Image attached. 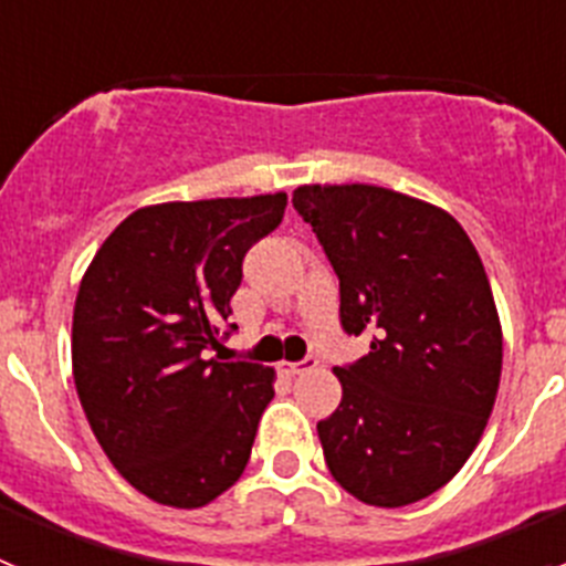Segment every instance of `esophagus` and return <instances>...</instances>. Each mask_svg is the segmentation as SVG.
I'll use <instances>...</instances> for the list:
<instances>
[{
	"label": "esophagus",
	"instance_id": "esophagus-1",
	"mask_svg": "<svg viewBox=\"0 0 566 566\" xmlns=\"http://www.w3.org/2000/svg\"><path fill=\"white\" fill-rule=\"evenodd\" d=\"M317 368V357H306V359H300V363H280V371H286V374H306V371H314Z\"/></svg>",
	"mask_w": 566,
	"mask_h": 566
}]
</instances>
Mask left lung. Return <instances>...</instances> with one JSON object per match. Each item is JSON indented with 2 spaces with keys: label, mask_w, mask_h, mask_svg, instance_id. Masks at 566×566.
Returning <instances> with one entry per match:
<instances>
[{
  "label": "left lung",
  "mask_w": 566,
  "mask_h": 566,
  "mask_svg": "<svg viewBox=\"0 0 566 566\" xmlns=\"http://www.w3.org/2000/svg\"><path fill=\"white\" fill-rule=\"evenodd\" d=\"M339 277L345 334L371 352L337 365L343 399L317 433L332 476L374 507H405L459 473L502 377V326L482 258L457 218L371 184L297 187Z\"/></svg>",
  "instance_id": "obj_1"
}]
</instances>
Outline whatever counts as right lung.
<instances>
[{
    "label": "right lung",
    "mask_w": 566,
    "mask_h": 566,
    "mask_svg": "<svg viewBox=\"0 0 566 566\" xmlns=\"http://www.w3.org/2000/svg\"><path fill=\"white\" fill-rule=\"evenodd\" d=\"M283 212L286 192L135 209L84 272L78 399L113 468L153 502L203 507L247 468L274 371L207 352L232 314L243 258Z\"/></svg>",
    "instance_id": "obj_1"
}]
</instances>
